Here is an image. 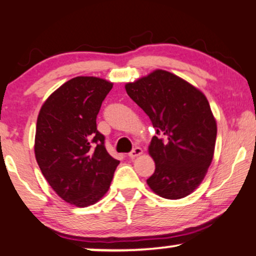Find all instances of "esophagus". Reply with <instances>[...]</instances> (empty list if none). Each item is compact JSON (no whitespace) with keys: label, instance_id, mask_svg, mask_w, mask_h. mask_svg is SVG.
Masks as SVG:
<instances>
[{"label":"esophagus","instance_id":"esophagus-1","mask_svg":"<svg viewBox=\"0 0 256 256\" xmlns=\"http://www.w3.org/2000/svg\"><path fill=\"white\" fill-rule=\"evenodd\" d=\"M142 154H143V150H142V148L139 146H136V148H134V150H132L130 154H128V157H130L131 160H134V158L140 156Z\"/></svg>","mask_w":256,"mask_h":256}]
</instances>
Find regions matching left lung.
I'll return each instance as SVG.
<instances>
[{
	"label": "left lung",
	"mask_w": 256,
	"mask_h": 256,
	"mask_svg": "<svg viewBox=\"0 0 256 256\" xmlns=\"http://www.w3.org/2000/svg\"><path fill=\"white\" fill-rule=\"evenodd\" d=\"M125 88L157 134L148 146L156 163L148 186L164 198L188 196L204 178L214 156L218 128L206 96L163 70Z\"/></svg>",
	"instance_id": "8db88e82"
}]
</instances>
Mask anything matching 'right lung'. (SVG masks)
Returning a JSON list of instances; mask_svg holds the SVG:
<instances>
[{
    "label": "right lung",
    "instance_id": "1",
    "mask_svg": "<svg viewBox=\"0 0 256 256\" xmlns=\"http://www.w3.org/2000/svg\"><path fill=\"white\" fill-rule=\"evenodd\" d=\"M113 86L76 76L52 93L36 122L35 157L52 189L66 202L87 206L108 192L119 160L105 148L96 116Z\"/></svg>",
    "mask_w": 256,
    "mask_h": 256
}]
</instances>
